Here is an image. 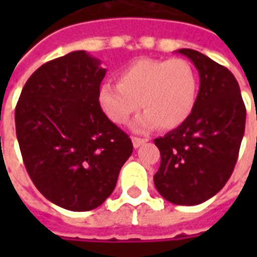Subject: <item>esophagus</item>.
<instances>
[{"instance_id":"1","label":"esophagus","mask_w":257,"mask_h":257,"mask_svg":"<svg viewBox=\"0 0 257 257\" xmlns=\"http://www.w3.org/2000/svg\"><path fill=\"white\" fill-rule=\"evenodd\" d=\"M147 139H140V138H132V143H134V147L135 149H138L142 145H145Z\"/></svg>"}]
</instances>
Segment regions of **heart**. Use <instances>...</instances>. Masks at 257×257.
<instances>
[{
    "mask_svg": "<svg viewBox=\"0 0 257 257\" xmlns=\"http://www.w3.org/2000/svg\"><path fill=\"white\" fill-rule=\"evenodd\" d=\"M198 75L184 59H138L118 73V84L104 82L97 90L99 107L111 122L125 125L140 108L138 132L161 126L175 129L193 114L198 97Z\"/></svg>",
    "mask_w": 257,
    "mask_h": 257,
    "instance_id": "obj_1",
    "label": "heart"
}]
</instances>
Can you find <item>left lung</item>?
Segmentation results:
<instances>
[{
  "label": "left lung",
  "mask_w": 257,
  "mask_h": 257,
  "mask_svg": "<svg viewBox=\"0 0 257 257\" xmlns=\"http://www.w3.org/2000/svg\"><path fill=\"white\" fill-rule=\"evenodd\" d=\"M199 74L191 117L154 140L161 164L154 184L175 205H198L223 189L232 173L245 132L246 110L230 70L194 49H178Z\"/></svg>",
  "instance_id": "1"
}]
</instances>
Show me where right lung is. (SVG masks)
Returning a JSON list of instances; mask_svg holds the SVG:
<instances>
[{
    "label": "right lung",
    "instance_id": "right-lung-1",
    "mask_svg": "<svg viewBox=\"0 0 257 257\" xmlns=\"http://www.w3.org/2000/svg\"><path fill=\"white\" fill-rule=\"evenodd\" d=\"M74 51L37 68L15 111L29 176L51 202L73 212L100 206L134 146L97 103L106 68Z\"/></svg>",
    "mask_w": 257,
    "mask_h": 257
}]
</instances>
